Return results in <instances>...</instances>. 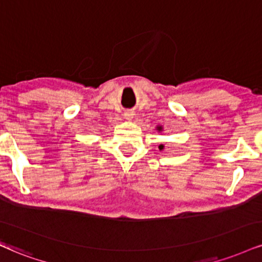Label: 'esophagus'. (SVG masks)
<instances>
[{"label":"esophagus","instance_id":"34e87169","mask_svg":"<svg viewBox=\"0 0 262 262\" xmlns=\"http://www.w3.org/2000/svg\"><path fill=\"white\" fill-rule=\"evenodd\" d=\"M133 117H134V112L133 111H125L124 112V118L128 119V121L133 119Z\"/></svg>","mask_w":262,"mask_h":262}]
</instances>
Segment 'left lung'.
<instances>
[{
  "mask_svg": "<svg viewBox=\"0 0 262 262\" xmlns=\"http://www.w3.org/2000/svg\"><path fill=\"white\" fill-rule=\"evenodd\" d=\"M157 130H159V132H161V130H162V127H157ZM159 149H160V151L165 150V145H163V144L159 145Z\"/></svg>",
  "mask_w": 262,
  "mask_h": 262,
  "instance_id": "1",
  "label": "left lung"
}]
</instances>
